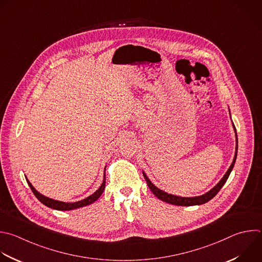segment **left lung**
<instances>
[{
	"label": "left lung",
	"mask_w": 262,
	"mask_h": 262,
	"mask_svg": "<svg viewBox=\"0 0 262 262\" xmlns=\"http://www.w3.org/2000/svg\"><path fill=\"white\" fill-rule=\"evenodd\" d=\"M233 128H234V132H235V127L233 125ZM235 139H236V146H235V154H234V157H233V160H232V163L230 164L229 168L227 169V171L225 172V175L223 176V178L219 181V183L213 187L210 191H208L207 193L203 194V195H200V196H194V198H182V196H177V195H172V194H169V193H166L164 192L163 190H160L159 188H157L150 180L149 178L146 176V173L143 171V175H144V178L150 188V190L153 192V194L159 199L160 201L162 202H165L167 204H171V205H176V206H196V205H203V204H206L208 203L209 201H211L218 192L219 190L222 188V186L225 184V182L227 181L230 172L234 166V162H235V159H236V154H237V138H236V133H235Z\"/></svg>",
	"instance_id": "8db88e82"
}]
</instances>
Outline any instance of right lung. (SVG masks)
I'll list each match as a JSON object with an SVG mask.
<instances>
[{"label": "right lung", "instance_id": "obj_1", "mask_svg": "<svg viewBox=\"0 0 262 262\" xmlns=\"http://www.w3.org/2000/svg\"><path fill=\"white\" fill-rule=\"evenodd\" d=\"M27 179V178H26ZM27 182L29 184V186L31 187L32 191L34 192L35 196L43 204L45 205L46 207L48 208H51V209H54V210H58V211H70V210H74V209H78V208H81V207H85V206H89L93 203H95L101 195L102 193L104 192V189H105V186H106V176L104 173V180H103V183L102 185L100 186V188L95 192L93 193L92 195H90L89 198H86L82 201H79V202H75V203H63V202H59V201H55V200H52V199H49L43 194H41L40 192H38L34 187L33 185L30 183V181L27 179Z\"/></svg>", "mask_w": 262, "mask_h": 262}]
</instances>
